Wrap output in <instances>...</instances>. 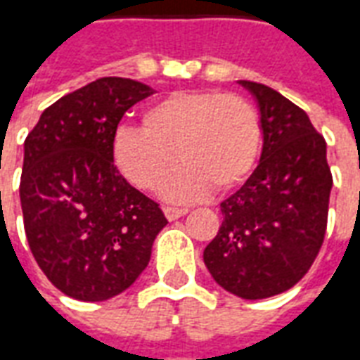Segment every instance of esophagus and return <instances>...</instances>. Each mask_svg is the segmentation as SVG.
Here are the masks:
<instances>
[{
	"label": "esophagus",
	"mask_w": 360,
	"mask_h": 360,
	"mask_svg": "<svg viewBox=\"0 0 360 360\" xmlns=\"http://www.w3.org/2000/svg\"><path fill=\"white\" fill-rule=\"evenodd\" d=\"M187 212H188V208H177V206H165L164 208L165 218L169 219V221L181 218V216H185Z\"/></svg>",
	"instance_id": "34e87169"
}]
</instances>
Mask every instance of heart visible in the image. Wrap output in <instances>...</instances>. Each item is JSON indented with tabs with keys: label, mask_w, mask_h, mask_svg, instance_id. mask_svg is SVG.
<instances>
[{
	"label": "heart",
	"mask_w": 360,
	"mask_h": 360,
	"mask_svg": "<svg viewBox=\"0 0 360 360\" xmlns=\"http://www.w3.org/2000/svg\"><path fill=\"white\" fill-rule=\"evenodd\" d=\"M262 121L255 103L219 90H177L142 113V127L121 125L113 162L142 191L160 187L177 154L185 164L167 177L162 195L188 202L212 187L231 191L257 165Z\"/></svg>",
	"instance_id": "b5f03b06"
}]
</instances>
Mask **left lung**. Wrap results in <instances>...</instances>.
I'll return each mask as SVG.
<instances>
[{
    "instance_id": "1",
    "label": "left lung",
    "mask_w": 360,
    "mask_h": 360,
    "mask_svg": "<svg viewBox=\"0 0 360 360\" xmlns=\"http://www.w3.org/2000/svg\"><path fill=\"white\" fill-rule=\"evenodd\" d=\"M262 121L257 169L221 206L224 221L204 264L229 293L266 299L291 289L324 243L332 172L309 115L266 84L239 81Z\"/></svg>"
}]
</instances>
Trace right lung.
<instances>
[{
    "mask_svg": "<svg viewBox=\"0 0 360 360\" xmlns=\"http://www.w3.org/2000/svg\"><path fill=\"white\" fill-rule=\"evenodd\" d=\"M148 84L103 77L46 108L25 141L20 206L28 247L61 293L108 301L148 266L167 224L113 165V136Z\"/></svg>",
    "mask_w": 360,
    "mask_h": 360,
    "instance_id": "right-lung-1",
    "label": "right lung"
}]
</instances>
